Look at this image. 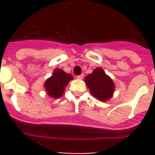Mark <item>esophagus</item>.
I'll return each mask as SVG.
<instances>
[{
  "label": "esophagus",
  "instance_id": "34e87169",
  "mask_svg": "<svg viewBox=\"0 0 155 155\" xmlns=\"http://www.w3.org/2000/svg\"><path fill=\"white\" fill-rule=\"evenodd\" d=\"M84 75L83 74H81V75H79V76L77 77V78H78V79H80V80H81V79H83V78H84Z\"/></svg>",
  "mask_w": 155,
  "mask_h": 155
}]
</instances>
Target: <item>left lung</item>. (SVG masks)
Returning a JSON list of instances; mask_svg holds the SVG:
<instances>
[{
    "instance_id": "obj_1",
    "label": "left lung",
    "mask_w": 155,
    "mask_h": 155,
    "mask_svg": "<svg viewBox=\"0 0 155 155\" xmlns=\"http://www.w3.org/2000/svg\"><path fill=\"white\" fill-rule=\"evenodd\" d=\"M84 82L94 98L106 102L113 96L115 84L102 68H95L92 73L84 78Z\"/></svg>"
}]
</instances>
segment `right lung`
<instances>
[{"instance_id":"add662e5","label":"right lung","mask_w":155,"mask_h":155,"mask_svg":"<svg viewBox=\"0 0 155 155\" xmlns=\"http://www.w3.org/2000/svg\"><path fill=\"white\" fill-rule=\"evenodd\" d=\"M71 80H73V76L71 74L66 73L60 68H56L52 76L45 81L44 88L46 94L53 98H60Z\"/></svg>"}]
</instances>
